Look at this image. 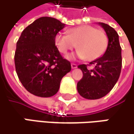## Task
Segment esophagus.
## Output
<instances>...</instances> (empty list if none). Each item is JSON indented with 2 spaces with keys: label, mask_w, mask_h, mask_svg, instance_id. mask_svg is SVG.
<instances>
[{
  "label": "esophagus",
  "mask_w": 134,
  "mask_h": 134,
  "mask_svg": "<svg viewBox=\"0 0 134 134\" xmlns=\"http://www.w3.org/2000/svg\"><path fill=\"white\" fill-rule=\"evenodd\" d=\"M71 67H72V69H75V68H77V65L76 64H71Z\"/></svg>",
  "instance_id": "1"
}]
</instances>
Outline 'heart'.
<instances>
[{"label":"heart","mask_w":134,"mask_h":134,"mask_svg":"<svg viewBox=\"0 0 134 134\" xmlns=\"http://www.w3.org/2000/svg\"><path fill=\"white\" fill-rule=\"evenodd\" d=\"M68 35L56 34L55 45L58 51L66 54L69 51L76 47V54H69L67 59L72 60L75 57L84 58L87 60H94L104 54L108 45V38L101 29H96L91 25H81L70 29Z\"/></svg>","instance_id":"b5f03b06"}]
</instances>
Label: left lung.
I'll use <instances>...</instances> for the list:
<instances>
[{
  "instance_id": "8db88e82",
  "label": "left lung",
  "mask_w": 134,
  "mask_h": 134,
  "mask_svg": "<svg viewBox=\"0 0 134 134\" xmlns=\"http://www.w3.org/2000/svg\"><path fill=\"white\" fill-rule=\"evenodd\" d=\"M108 37V45L103 56L90 63L94 66L88 69L86 64L78 66L83 77L77 83V91L86 99L96 100L106 96L119 79L121 67V47L116 31L104 23H98Z\"/></svg>"
}]
</instances>
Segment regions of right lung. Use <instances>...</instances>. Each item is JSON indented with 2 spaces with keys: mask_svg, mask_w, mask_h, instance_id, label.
<instances>
[{
  "mask_svg": "<svg viewBox=\"0 0 134 134\" xmlns=\"http://www.w3.org/2000/svg\"><path fill=\"white\" fill-rule=\"evenodd\" d=\"M64 27L54 18L42 17L27 26L17 42V74L25 89L35 96L55 95L61 79L71 70L70 63L55 46V36Z\"/></svg>",
  "mask_w": 134,
  "mask_h": 134,
  "instance_id": "right-lung-1",
  "label": "right lung"
}]
</instances>
